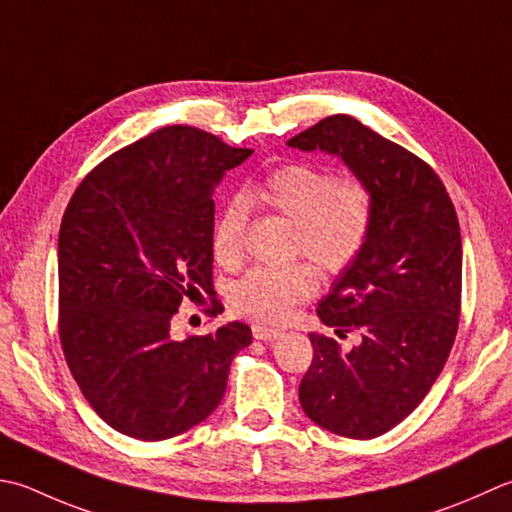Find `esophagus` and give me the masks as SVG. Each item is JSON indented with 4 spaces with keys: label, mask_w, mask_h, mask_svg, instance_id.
Masks as SVG:
<instances>
[{
    "label": "esophagus",
    "mask_w": 512,
    "mask_h": 512,
    "mask_svg": "<svg viewBox=\"0 0 512 512\" xmlns=\"http://www.w3.org/2000/svg\"><path fill=\"white\" fill-rule=\"evenodd\" d=\"M253 337L255 339H262V342H273V339L282 337V330L268 328V326H262V324H255L253 326Z\"/></svg>",
    "instance_id": "obj_1"
}]
</instances>
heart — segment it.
I'll use <instances>...</instances> for the list:
<instances>
[{"label":"heart","mask_w":512,"mask_h":512,"mask_svg":"<svg viewBox=\"0 0 512 512\" xmlns=\"http://www.w3.org/2000/svg\"><path fill=\"white\" fill-rule=\"evenodd\" d=\"M244 204L273 210L295 224L293 250L322 273L339 275L355 262L373 222V195L357 177H339L310 162H290L248 186ZM228 202L213 226V255L230 268L242 262L246 206ZM317 273L304 262L270 268L255 266L233 286V308L253 322L279 324L297 304L317 293Z\"/></svg>","instance_id":"1"}]
</instances>
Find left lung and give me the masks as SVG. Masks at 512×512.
<instances>
[{
  "label": "left lung",
  "mask_w": 512,
  "mask_h": 512,
  "mask_svg": "<svg viewBox=\"0 0 512 512\" xmlns=\"http://www.w3.org/2000/svg\"><path fill=\"white\" fill-rule=\"evenodd\" d=\"M337 155L373 195L362 253L339 273L317 315L339 337L310 333L313 364L299 384L304 413L330 433L373 439L426 397L453 348L462 308V235L442 179L424 159L350 115L288 139Z\"/></svg>",
  "instance_id": "obj_1"
}]
</instances>
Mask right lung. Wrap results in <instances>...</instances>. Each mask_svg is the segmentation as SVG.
Masks as SVG:
<instances>
[{
    "instance_id": "obj_1",
    "label": "right lung",
    "mask_w": 512,
    "mask_h": 512,
    "mask_svg": "<svg viewBox=\"0 0 512 512\" xmlns=\"http://www.w3.org/2000/svg\"><path fill=\"white\" fill-rule=\"evenodd\" d=\"M253 155L190 126H166L95 166L59 228V339L86 402L128 437L186 433L226 393L242 322L170 337L186 297L213 293V190ZM222 304L213 299L210 315Z\"/></svg>"
}]
</instances>
